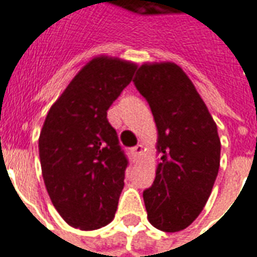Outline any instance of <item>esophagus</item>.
I'll list each match as a JSON object with an SVG mask.
<instances>
[{
	"mask_svg": "<svg viewBox=\"0 0 257 257\" xmlns=\"http://www.w3.org/2000/svg\"><path fill=\"white\" fill-rule=\"evenodd\" d=\"M143 151H144V147L141 146V144H139V146H136V147H133V148H132V157L134 159H137L139 157H141Z\"/></svg>",
	"mask_w": 257,
	"mask_h": 257,
	"instance_id": "esophagus-1",
	"label": "esophagus"
}]
</instances>
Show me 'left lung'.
<instances>
[{
  "label": "left lung",
  "mask_w": 257,
  "mask_h": 257,
  "mask_svg": "<svg viewBox=\"0 0 257 257\" xmlns=\"http://www.w3.org/2000/svg\"><path fill=\"white\" fill-rule=\"evenodd\" d=\"M147 99L158 130L161 161L143 193L148 221L178 232L199 217L220 169L217 124L196 86L175 63H144L133 79Z\"/></svg>",
  "instance_id": "8db88e82"
}]
</instances>
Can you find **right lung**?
<instances>
[{"label":"right lung","instance_id":"obj_1","mask_svg":"<svg viewBox=\"0 0 257 257\" xmlns=\"http://www.w3.org/2000/svg\"><path fill=\"white\" fill-rule=\"evenodd\" d=\"M137 64L98 56L78 71L46 116L39 155L53 206L68 225H107L124 186L127 158L107 110L132 82Z\"/></svg>","mask_w":257,"mask_h":257}]
</instances>
